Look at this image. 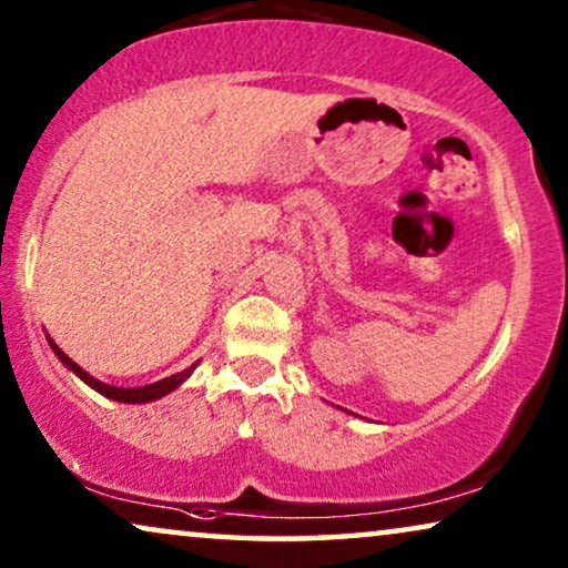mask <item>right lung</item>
<instances>
[{"label":"right lung","mask_w":568,"mask_h":568,"mask_svg":"<svg viewBox=\"0 0 568 568\" xmlns=\"http://www.w3.org/2000/svg\"><path fill=\"white\" fill-rule=\"evenodd\" d=\"M49 338V344H51V348H53V354L59 356V362L64 364L67 369H72L77 377L82 379L84 385H90L92 390H98L100 395H105V398H111V400H119V403H150V400H158V398H162V395H168V393H173L178 385H183L185 379L191 377V372L196 369V364H191L189 369H183V372H178V375H170V377H165V379H160V383H152V385H144V387H113V385H105V383H100V379H95L90 375V372H84L80 364L77 362H72L69 359V356L61 352V348L53 344V338L51 336H45Z\"/></svg>","instance_id":"1"}]
</instances>
